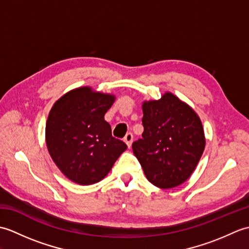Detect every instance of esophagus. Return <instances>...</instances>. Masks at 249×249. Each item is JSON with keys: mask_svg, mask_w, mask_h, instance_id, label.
I'll return each instance as SVG.
<instances>
[{"mask_svg": "<svg viewBox=\"0 0 249 249\" xmlns=\"http://www.w3.org/2000/svg\"><path fill=\"white\" fill-rule=\"evenodd\" d=\"M124 140H125V142H126V144L128 145V147H130L131 142H133V140H134L133 134H131V133H127V134H126V136L124 137Z\"/></svg>", "mask_w": 249, "mask_h": 249, "instance_id": "1", "label": "esophagus"}]
</instances>
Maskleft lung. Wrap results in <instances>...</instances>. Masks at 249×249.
Returning a JSON list of instances; mask_svg holds the SVG:
<instances>
[{
    "label": "left lung",
    "instance_id": "8db88e82",
    "mask_svg": "<svg viewBox=\"0 0 249 249\" xmlns=\"http://www.w3.org/2000/svg\"><path fill=\"white\" fill-rule=\"evenodd\" d=\"M142 138L134 154L149 181L160 188L184 183L197 167L205 139L199 116L171 93L144 103Z\"/></svg>",
    "mask_w": 249,
    "mask_h": 249
}]
</instances>
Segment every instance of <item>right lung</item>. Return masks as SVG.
<instances>
[{"label": "right lung", "mask_w": 249, "mask_h": 249, "mask_svg": "<svg viewBox=\"0 0 249 249\" xmlns=\"http://www.w3.org/2000/svg\"><path fill=\"white\" fill-rule=\"evenodd\" d=\"M113 100L111 95L80 88L52 107L46 124L47 146L57 168L72 182H99L127 149L112 136L104 118Z\"/></svg>", "instance_id": "right-lung-1"}]
</instances>
